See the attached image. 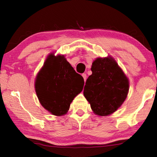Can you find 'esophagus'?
I'll return each instance as SVG.
<instances>
[{"instance_id":"34e87169","label":"esophagus","mask_w":157,"mask_h":157,"mask_svg":"<svg viewBox=\"0 0 157 157\" xmlns=\"http://www.w3.org/2000/svg\"><path fill=\"white\" fill-rule=\"evenodd\" d=\"M82 76L84 79V81H86V74H82Z\"/></svg>"}]
</instances>
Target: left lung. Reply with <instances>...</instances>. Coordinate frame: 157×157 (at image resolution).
Returning a JSON list of instances; mask_svg holds the SVG:
<instances>
[{
    "mask_svg": "<svg viewBox=\"0 0 157 157\" xmlns=\"http://www.w3.org/2000/svg\"><path fill=\"white\" fill-rule=\"evenodd\" d=\"M83 95L96 114L108 116L117 110L125 101L128 80L111 58H98L91 66Z\"/></svg>",
    "mask_w": 157,
    "mask_h": 157,
    "instance_id": "8db88e82",
    "label": "left lung"
}]
</instances>
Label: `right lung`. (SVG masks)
I'll use <instances>...</instances> for the list:
<instances>
[{
	"label": "right lung",
	"instance_id": "right-lung-1",
	"mask_svg": "<svg viewBox=\"0 0 157 157\" xmlns=\"http://www.w3.org/2000/svg\"><path fill=\"white\" fill-rule=\"evenodd\" d=\"M84 81L63 56L51 54L36 77L35 89L40 103L56 116L66 114Z\"/></svg>",
	"mask_w": 157,
	"mask_h": 157
}]
</instances>
